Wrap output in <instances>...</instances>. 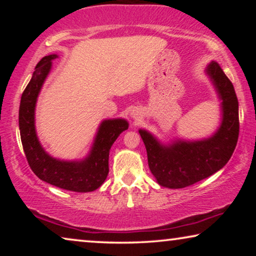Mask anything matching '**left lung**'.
I'll return each mask as SVG.
<instances>
[{
    "label": "left lung",
    "mask_w": 256,
    "mask_h": 256,
    "mask_svg": "<svg viewBox=\"0 0 256 256\" xmlns=\"http://www.w3.org/2000/svg\"><path fill=\"white\" fill-rule=\"evenodd\" d=\"M206 72L222 100V122L218 132L204 141H177L162 146L148 132L140 130L150 171L160 185L169 188L190 186L222 169L228 162L239 138V104L233 84L212 62Z\"/></svg>",
    "instance_id": "obj_1"
}]
</instances>
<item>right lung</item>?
I'll return each instance as SVG.
<instances>
[{"instance_id":"right-lung-1","label":"right lung","mask_w":256,"mask_h":256,"mask_svg":"<svg viewBox=\"0 0 256 256\" xmlns=\"http://www.w3.org/2000/svg\"><path fill=\"white\" fill-rule=\"evenodd\" d=\"M56 58L57 54L42 58L20 98L18 124L23 150L31 170L40 180L64 190L90 192L101 186L107 178L110 146L122 132L127 130L128 122L122 118L104 120L90 154L82 162H64L48 155L34 130V106L42 85L51 70L52 59Z\"/></svg>"}]
</instances>
